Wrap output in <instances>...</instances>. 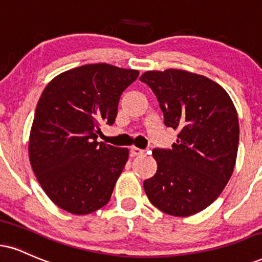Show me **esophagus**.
Segmentation results:
<instances>
[{
    "label": "esophagus",
    "mask_w": 262,
    "mask_h": 262,
    "mask_svg": "<svg viewBox=\"0 0 262 262\" xmlns=\"http://www.w3.org/2000/svg\"><path fill=\"white\" fill-rule=\"evenodd\" d=\"M130 154L133 156H138V155H143L145 154V150H141L139 147H135V146H132L130 147Z\"/></svg>",
    "instance_id": "1"
}]
</instances>
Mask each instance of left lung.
Returning <instances> with one entry per match:
<instances>
[{"mask_svg":"<svg viewBox=\"0 0 262 262\" xmlns=\"http://www.w3.org/2000/svg\"><path fill=\"white\" fill-rule=\"evenodd\" d=\"M166 127L178 130L172 149H154V177L144 182L150 203L162 212L187 217L215 201L237 160L239 122L231 97L209 78L181 69L149 71Z\"/></svg>","mask_w":262,"mask_h":262,"instance_id":"8db88e82","label":"left lung"}]
</instances>
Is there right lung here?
I'll return each instance as SVG.
<instances>
[{
	"label": "right lung",
	"mask_w": 262,
	"mask_h": 262,
	"mask_svg": "<svg viewBox=\"0 0 262 262\" xmlns=\"http://www.w3.org/2000/svg\"><path fill=\"white\" fill-rule=\"evenodd\" d=\"M135 69L85 64L50 81L37 102L29 138L31 168L62 210L88 215L108 203L129 151L99 143L101 124L112 125Z\"/></svg>",
	"instance_id": "obj_1"
}]
</instances>
